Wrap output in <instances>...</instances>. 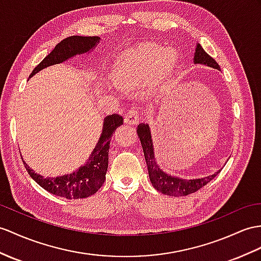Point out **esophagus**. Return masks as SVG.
<instances>
[{
	"label": "esophagus",
	"instance_id": "34e87169",
	"mask_svg": "<svg viewBox=\"0 0 261 261\" xmlns=\"http://www.w3.org/2000/svg\"><path fill=\"white\" fill-rule=\"evenodd\" d=\"M125 123L134 125L139 122V112L136 109H130L125 114Z\"/></svg>",
	"mask_w": 261,
	"mask_h": 261
}]
</instances>
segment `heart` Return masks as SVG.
Returning a JSON list of instances; mask_svg holds the SVG:
<instances>
[{
  "instance_id": "1",
  "label": "heart",
  "mask_w": 261,
  "mask_h": 261,
  "mask_svg": "<svg viewBox=\"0 0 261 261\" xmlns=\"http://www.w3.org/2000/svg\"><path fill=\"white\" fill-rule=\"evenodd\" d=\"M177 53L163 46L142 45L127 50L115 65V79L120 86L132 88L143 84L156 75L163 79L173 71Z\"/></svg>"
}]
</instances>
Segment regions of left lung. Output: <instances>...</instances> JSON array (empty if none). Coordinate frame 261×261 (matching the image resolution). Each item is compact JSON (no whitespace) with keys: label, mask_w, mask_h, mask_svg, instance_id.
<instances>
[{"label":"left lung","mask_w":261,"mask_h":261,"mask_svg":"<svg viewBox=\"0 0 261 261\" xmlns=\"http://www.w3.org/2000/svg\"><path fill=\"white\" fill-rule=\"evenodd\" d=\"M194 62L196 64H204L207 66L220 69L218 63L216 62L211 55H208L205 52V49L200 46V44H197ZM137 134L139 139H141V143L143 146L145 160L148 168L149 179L158 192H161L165 195L175 196V197L187 196L197 192V190L200 189L201 187L206 186L207 184L212 179H214L219 173L218 171V173H216L212 176H207L205 178L189 179V180L167 175L166 173H164V171L158 167V165L156 164L155 156H154V148H152L151 135H150L148 125L145 123L139 124L137 128Z\"/></svg>","instance_id":"obj_1"}]
</instances>
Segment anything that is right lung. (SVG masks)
Segmentation results:
<instances>
[{
    "instance_id": "1",
    "label": "right lung",
    "mask_w": 261,
    "mask_h": 261,
    "mask_svg": "<svg viewBox=\"0 0 261 261\" xmlns=\"http://www.w3.org/2000/svg\"><path fill=\"white\" fill-rule=\"evenodd\" d=\"M98 41V36L74 35L66 37L57 44L52 52L32 71L30 77L41 69L59 64L76 54L90 52L94 46L97 45ZM123 117L118 114H113L105 118L101 136L97 145L95 146L91 157L88 158L84 166L73 174L56 177V178H43V176L35 174L25 163L24 166L32 178L50 194L67 199H81L92 196L101 187L105 180L107 166H109L111 139L117 127L123 125Z\"/></svg>"
}]
</instances>
